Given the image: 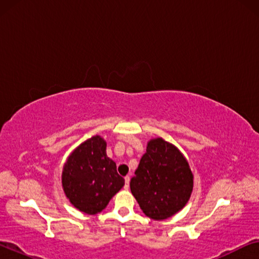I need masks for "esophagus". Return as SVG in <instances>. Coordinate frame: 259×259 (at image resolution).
I'll return each mask as SVG.
<instances>
[{"instance_id":"34e87169","label":"esophagus","mask_w":259,"mask_h":259,"mask_svg":"<svg viewBox=\"0 0 259 259\" xmlns=\"http://www.w3.org/2000/svg\"><path fill=\"white\" fill-rule=\"evenodd\" d=\"M124 182H125V184H124V190H128V188H129V182H130V177H129V176H126V177L124 178Z\"/></svg>"}]
</instances>
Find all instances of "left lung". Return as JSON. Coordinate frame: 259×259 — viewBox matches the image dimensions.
Wrapping results in <instances>:
<instances>
[{"label": "left lung", "mask_w": 259, "mask_h": 259, "mask_svg": "<svg viewBox=\"0 0 259 259\" xmlns=\"http://www.w3.org/2000/svg\"><path fill=\"white\" fill-rule=\"evenodd\" d=\"M193 178L183 153L163 138H153L131 178L130 190L147 217L163 221L185 207Z\"/></svg>", "instance_id": "8db88e82"}]
</instances>
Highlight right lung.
<instances>
[{"label": "right lung", "mask_w": 259, "mask_h": 259, "mask_svg": "<svg viewBox=\"0 0 259 259\" xmlns=\"http://www.w3.org/2000/svg\"><path fill=\"white\" fill-rule=\"evenodd\" d=\"M61 185L74 207L88 214L106 208L124 185L116 163L106 154V142L96 135L74 150L63 166Z\"/></svg>", "instance_id": "1"}]
</instances>
